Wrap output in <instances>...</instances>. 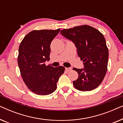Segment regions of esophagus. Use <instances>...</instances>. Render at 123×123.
I'll return each mask as SVG.
<instances>
[{
	"mask_svg": "<svg viewBox=\"0 0 123 123\" xmlns=\"http://www.w3.org/2000/svg\"><path fill=\"white\" fill-rule=\"evenodd\" d=\"M65 70H66L67 72H69L72 70V68H65Z\"/></svg>",
	"mask_w": 123,
	"mask_h": 123,
	"instance_id": "esophagus-1",
	"label": "esophagus"
}]
</instances>
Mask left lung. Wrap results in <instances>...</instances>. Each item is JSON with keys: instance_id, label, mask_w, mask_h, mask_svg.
Listing matches in <instances>:
<instances>
[{"instance_id": "obj_1", "label": "left lung", "mask_w": 123, "mask_h": 123, "mask_svg": "<svg viewBox=\"0 0 123 123\" xmlns=\"http://www.w3.org/2000/svg\"><path fill=\"white\" fill-rule=\"evenodd\" d=\"M60 33L75 44L84 68L73 69L78 78L73 82L77 90L88 91L97 88L103 80L107 69L109 51L105 38L98 30L87 25L64 29Z\"/></svg>"}]
</instances>
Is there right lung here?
I'll list each match as a JSON object with an SVG mask.
<instances>
[{
    "instance_id": "obj_1",
    "label": "right lung",
    "mask_w": 123,
    "mask_h": 123,
    "mask_svg": "<svg viewBox=\"0 0 123 123\" xmlns=\"http://www.w3.org/2000/svg\"><path fill=\"white\" fill-rule=\"evenodd\" d=\"M60 29L34 30L20 43L18 64L23 81L28 88L38 95H48L56 89L59 78L65 68L46 66L49 61L50 44Z\"/></svg>"
}]
</instances>
